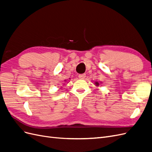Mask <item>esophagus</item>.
<instances>
[{
  "label": "esophagus",
  "instance_id": "34e87169",
  "mask_svg": "<svg viewBox=\"0 0 152 152\" xmlns=\"http://www.w3.org/2000/svg\"><path fill=\"white\" fill-rule=\"evenodd\" d=\"M86 77V73H82V74L79 75V77L80 79H84Z\"/></svg>",
  "mask_w": 152,
  "mask_h": 152
}]
</instances>
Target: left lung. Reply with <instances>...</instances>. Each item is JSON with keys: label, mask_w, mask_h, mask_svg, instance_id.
I'll return each mask as SVG.
<instances>
[{"label": "left lung", "mask_w": 152, "mask_h": 152, "mask_svg": "<svg viewBox=\"0 0 152 152\" xmlns=\"http://www.w3.org/2000/svg\"><path fill=\"white\" fill-rule=\"evenodd\" d=\"M96 84H98V83H96Z\"/></svg>", "instance_id": "8db88e82"}]
</instances>
